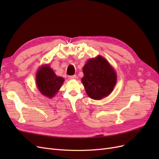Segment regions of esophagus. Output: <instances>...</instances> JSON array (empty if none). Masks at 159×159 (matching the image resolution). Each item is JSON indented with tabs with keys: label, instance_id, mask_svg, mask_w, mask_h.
<instances>
[{
	"label": "esophagus",
	"instance_id": "1",
	"mask_svg": "<svg viewBox=\"0 0 159 159\" xmlns=\"http://www.w3.org/2000/svg\"><path fill=\"white\" fill-rule=\"evenodd\" d=\"M77 78V76L75 75H70L68 76V79L69 80H75Z\"/></svg>",
	"mask_w": 159,
	"mask_h": 159
}]
</instances>
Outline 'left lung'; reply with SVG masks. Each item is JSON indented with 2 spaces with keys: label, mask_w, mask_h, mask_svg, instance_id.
I'll use <instances>...</instances> for the list:
<instances>
[{
  "label": "left lung",
  "mask_w": 159,
  "mask_h": 159,
  "mask_svg": "<svg viewBox=\"0 0 159 159\" xmlns=\"http://www.w3.org/2000/svg\"><path fill=\"white\" fill-rule=\"evenodd\" d=\"M81 79L86 93L93 99H101L112 92L117 81L116 73L102 56L90 59L83 68Z\"/></svg>",
  "instance_id": "1"
}]
</instances>
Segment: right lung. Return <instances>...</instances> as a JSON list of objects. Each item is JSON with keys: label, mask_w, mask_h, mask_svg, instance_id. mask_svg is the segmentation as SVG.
Wrapping results in <instances>:
<instances>
[{"label": "right lung", "mask_w": 159, "mask_h": 159, "mask_svg": "<svg viewBox=\"0 0 159 159\" xmlns=\"http://www.w3.org/2000/svg\"><path fill=\"white\" fill-rule=\"evenodd\" d=\"M36 84L42 94L50 98L54 97L64 82V78L57 76L49 66L42 67L36 74Z\"/></svg>", "instance_id": "1"}]
</instances>
